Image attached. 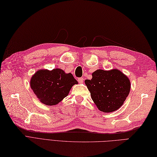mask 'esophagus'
<instances>
[{
    "label": "esophagus",
    "instance_id": "1",
    "mask_svg": "<svg viewBox=\"0 0 157 157\" xmlns=\"http://www.w3.org/2000/svg\"><path fill=\"white\" fill-rule=\"evenodd\" d=\"M83 81H84V78H78V82H79V83H82L83 82Z\"/></svg>",
    "mask_w": 157,
    "mask_h": 157
}]
</instances>
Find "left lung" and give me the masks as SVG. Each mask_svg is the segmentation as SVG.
<instances>
[{
	"label": "left lung",
	"mask_w": 157,
	"mask_h": 157,
	"mask_svg": "<svg viewBox=\"0 0 157 157\" xmlns=\"http://www.w3.org/2000/svg\"><path fill=\"white\" fill-rule=\"evenodd\" d=\"M91 80H85L91 98L100 111H116L124 104L129 95L130 80L118 69H98L92 74Z\"/></svg>",
	"instance_id": "obj_1"
}]
</instances>
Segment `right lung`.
Listing matches in <instances>:
<instances>
[{"mask_svg":"<svg viewBox=\"0 0 157 157\" xmlns=\"http://www.w3.org/2000/svg\"><path fill=\"white\" fill-rule=\"evenodd\" d=\"M78 84L71 73L61 69H41L32 76L30 86L41 103L56 105L69 94L72 86Z\"/></svg>","mask_w":157,"mask_h":157,"instance_id":"right-lung-1","label":"right lung"}]
</instances>
